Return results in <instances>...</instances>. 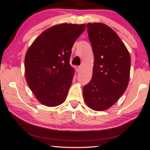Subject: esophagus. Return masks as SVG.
<instances>
[{
	"mask_svg": "<svg viewBox=\"0 0 150 150\" xmlns=\"http://www.w3.org/2000/svg\"><path fill=\"white\" fill-rule=\"evenodd\" d=\"M81 69V68L80 67V66H77V67H76V71H77V72H79V71H80Z\"/></svg>",
	"mask_w": 150,
	"mask_h": 150,
	"instance_id": "esophagus-1",
	"label": "esophagus"
}]
</instances>
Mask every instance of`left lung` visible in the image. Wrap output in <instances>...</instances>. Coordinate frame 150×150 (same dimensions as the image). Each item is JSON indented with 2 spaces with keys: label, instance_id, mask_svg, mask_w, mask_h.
I'll use <instances>...</instances> for the list:
<instances>
[{
  "label": "left lung",
  "instance_id": "obj_1",
  "mask_svg": "<svg viewBox=\"0 0 150 150\" xmlns=\"http://www.w3.org/2000/svg\"><path fill=\"white\" fill-rule=\"evenodd\" d=\"M94 54L93 75L83 88L84 101L95 111L109 109L127 88L129 52L114 30L104 23L87 24Z\"/></svg>",
  "mask_w": 150,
  "mask_h": 150
}]
</instances>
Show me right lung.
Masks as SVG:
<instances>
[{"mask_svg": "<svg viewBox=\"0 0 150 150\" xmlns=\"http://www.w3.org/2000/svg\"><path fill=\"white\" fill-rule=\"evenodd\" d=\"M85 24L61 23L43 31L25 57V76L40 103L57 107L65 101L75 74L70 65L73 45Z\"/></svg>", "mask_w": 150, "mask_h": 150, "instance_id": "1", "label": "right lung"}]
</instances>
